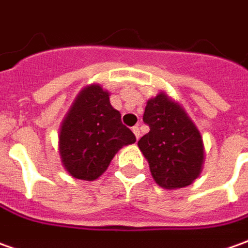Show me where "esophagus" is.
Segmentation results:
<instances>
[{
	"instance_id": "34e87169",
	"label": "esophagus",
	"mask_w": 248,
	"mask_h": 248,
	"mask_svg": "<svg viewBox=\"0 0 248 248\" xmlns=\"http://www.w3.org/2000/svg\"><path fill=\"white\" fill-rule=\"evenodd\" d=\"M133 133H134L136 138L140 140V137H141V131H140V127H138V126H134V127H133Z\"/></svg>"
}]
</instances>
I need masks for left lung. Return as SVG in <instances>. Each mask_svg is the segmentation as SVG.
Masks as SVG:
<instances>
[{
  "mask_svg": "<svg viewBox=\"0 0 248 248\" xmlns=\"http://www.w3.org/2000/svg\"><path fill=\"white\" fill-rule=\"evenodd\" d=\"M149 133L138 148L149 163L155 182L167 190L186 187L200 176L205 160L201 133L179 103L164 92L146 103Z\"/></svg>",
  "mask_w": 248,
  "mask_h": 248,
  "instance_id": "obj_1",
  "label": "left lung"
}]
</instances>
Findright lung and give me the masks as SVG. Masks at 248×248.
Listing matches in <instances>:
<instances>
[{
	"label": "right lung",
	"mask_w": 248,
	"mask_h": 248,
	"mask_svg": "<svg viewBox=\"0 0 248 248\" xmlns=\"http://www.w3.org/2000/svg\"><path fill=\"white\" fill-rule=\"evenodd\" d=\"M134 142L136 136L111 106L110 93L92 84L78 93L61 124V161L76 179L95 181L122 146Z\"/></svg>",
	"instance_id": "right-lung-1"
}]
</instances>
